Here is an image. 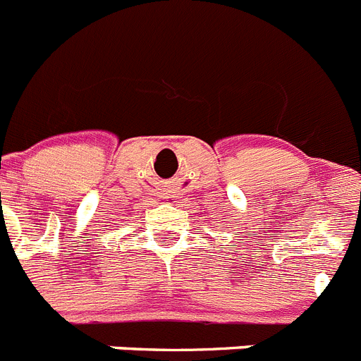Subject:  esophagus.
Segmentation results:
<instances>
[{
  "label": "esophagus",
  "mask_w": 361,
  "mask_h": 361,
  "mask_svg": "<svg viewBox=\"0 0 361 361\" xmlns=\"http://www.w3.org/2000/svg\"><path fill=\"white\" fill-rule=\"evenodd\" d=\"M166 199L171 200V202H177V199H180V197H177V195H170V197H166Z\"/></svg>",
  "instance_id": "esophagus-1"
}]
</instances>
